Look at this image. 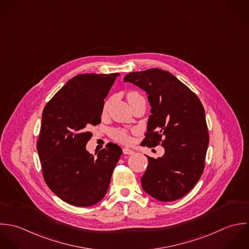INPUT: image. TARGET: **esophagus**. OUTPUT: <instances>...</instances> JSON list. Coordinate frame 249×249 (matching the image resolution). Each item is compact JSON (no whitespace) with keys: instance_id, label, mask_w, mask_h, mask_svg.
Masks as SVG:
<instances>
[{"instance_id":"obj_1","label":"esophagus","mask_w":249,"mask_h":249,"mask_svg":"<svg viewBox=\"0 0 249 249\" xmlns=\"http://www.w3.org/2000/svg\"><path fill=\"white\" fill-rule=\"evenodd\" d=\"M123 153L125 155H133L135 153V151L130 149V148H123Z\"/></svg>"}]
</instances>
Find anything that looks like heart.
Returning a JSON list of instances; mask_svg holds the SVG:
<instances>
[{
	"mask_svg": "<svg viewBox=\"0 0 249 249\" xmlns=\"http://www.w3.org/2000/svg\"><path fill=\"white\" fill-rule=\"evenodd\" d=\"M136 96H139V94L136 93V92H130L128 94V100H131L132 98L136 97ZM108 104H109V100H107L106 103L104 104V111H106V109L107 108ZM112 136H113V138L116 141H118L120 142H123V143H128L130 142V140H131L129 134L126 131H123V130H115L113 132Z\"/></svg>",
	"mask_w": 249,
	"mask_h": 249,
	"instance_id": "b5f03b06",
	"label": "heart"
}]
</instances>
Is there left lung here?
Returning <instances> with one entry per match:
<instances>
[{"instance_id": "1", "label": "left lung", "mask_w": 249, "mask_h": 249, "mask_svg": "<svg viewBox=\"0 0 249 249\" xmlns=\"http://www.w3.org/2000/svg\"><path fill=\"white\" fill-rule=\"evenodd\" d=\"M143 89L151 108L143 143L161 142L162 157L146 156L147 168L142 177L146 194L159 201L170 202L185 196L198 182L209 145L205 110L198 97L167 71L152 68L125 76Z\"/></svg>"}]
</instances>
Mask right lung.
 <instances>
[{"mask_svg":"<svg viewBox=\"0 0 249 249\" xmlns=\"http://www.w3.org/2000/svg\"><path fill=\"white\" fill-rule=\"evenodd\" d=\"M118 73L80 74L69 80L47 103L37 152L44 180L68 204L89 207L106 196L122 149L107 143L94 158L86 148L91 125L101 122L104 99Z\"/></svg>","mask_w":249,"mask_h":249,"instance_id":"1","label":"right lung"}]
</instances>
